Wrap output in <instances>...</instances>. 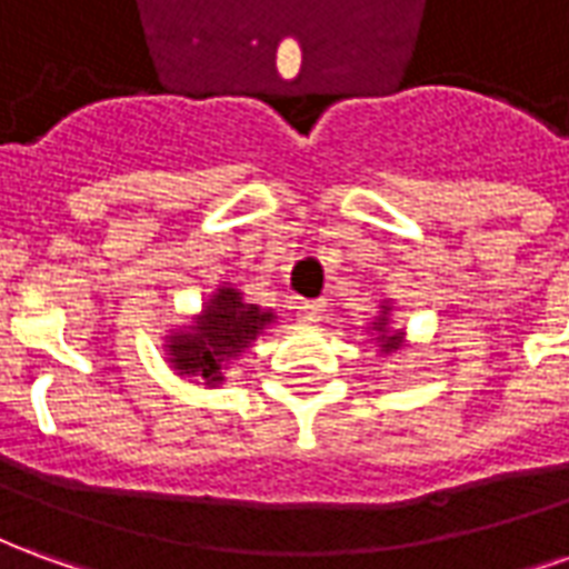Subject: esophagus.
Returning <instances> with one entry per match:
<instances>
[{"instance_id":"obj_1","label":"esophagus","mask_w":569,"mask_h":569,"mask_svg":"<svg viewBox=\"0 0 569 569\" xmlns=\"http://www.w3.org/2000/svg\"><path fill=\"white\" fill-rule=\"evenodd\" d=\"M322 308H326L322 301H298V320L313 326V322H320Z\"/></svg>"}]
</instances>
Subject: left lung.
Returning <instances> with one entry per match:
<instances>
[{
  "label": "left lung",
  "instance_id": "left-lung-1",
  "mask_svg": "<svg viewBox=\"0 0 569 569\" xmlns=\"http://www.w3.org/2000/svg\"><path fill=\"white\" fill-rule=\"evenodd\" d=\"M369 341L378 347L381 357H393L408 347L406 329L393 322V298H383L378 305V317H371L369 322Z\"/></svg>",
  "mask_w": 569,
  "mask_h": 569
}]
</instances>
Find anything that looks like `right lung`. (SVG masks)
Masks as SVG:
<instances>
[{
  "mask_svg": "<svg viewBox=\"0 0 569 569\" xmlns=\"http://www.w3.org/2000/svg\"><path fill=\"white\" fill-rule=\"evenodd\" d=\"M273 322L277 310L249 305L234 283H219L191 320L163 335V359L179 378L216 390Z\"/></svg>",
  "mask_w": 569,
  "mask_h": 569,
  "instance_id": "1",
  "label": "right lung"
}]
</instances>
